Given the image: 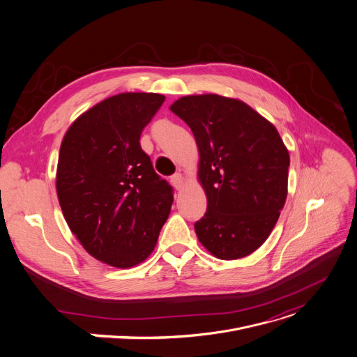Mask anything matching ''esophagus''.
<instances>
[{"instance_id":"1","label":"esophagus","mask_w":357,"mask_h":357,"mask_svg":"<svg viewBox=\"0 0 357 357\" xmlns=\"http://www.w3.org/2000/svg\"><path fill=\"white\" fill-rule=\"evenodd\" d=\"M171 182L175 186V189L179 190L182 188V185H183V178H182L181 174H175V175L171 176Z\"/></svg>"}]
</instances>
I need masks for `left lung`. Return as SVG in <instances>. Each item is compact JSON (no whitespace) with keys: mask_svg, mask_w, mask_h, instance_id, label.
Returning <instances> with one entry per match:
<instances>
[{"mask_svg":"<svg viewBox=\"0 0 357 357\" xmlns=\"http://www.w3.org/2000/svg\"><path fill=\"white\" fill-rule=\"evenodd\" d=\"M171 111L199 149L208 208L195 222L199 242L232 261L261 246L287 195L289 152L276 128L242 101L206 93L182 96Z\"/></svg>","mask_w":357,"mask_h":357,"instance_id":"obj_1","label":"left lung"}]
</instances>
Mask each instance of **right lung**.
Listing matches in <instances>:
<instances>
[{"instance_id":"obj_1","label":"right lung","mask_w":357,"mask_h":357,"mask_svg":"<svg viewBox=\"0 0 357 357\" xmlns=\"http://www.w3.org/2000/svg\"><path fill=\"white\" fill-rule=\"evenodd\" d=\"M164 95L119 93L82 114L62 139L56 193L73 234L95 259L131 268L153 250L174 202L141 134Z\"/></svg>"}]
</instances>
